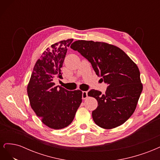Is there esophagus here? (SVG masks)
Masks as SVG:
<instances>
[{"label": "esophagus", "mask_w": 160, "mask_h": 160, "mask_svg": "<svg viewBox=\"0 0 160 160\" xmlns=\"http://www.w3.org/2000/svg\"><path fill=\"white\" fill-rule=\"evenodd\" d=\"M88 98V91H83V93H82V98H83V99H85Z\"/></svg>", "instance_id": "34e87169"}]
</instances>
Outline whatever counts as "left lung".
I'll use <instances>...</instances> for the list:
<instances>
[{
	"label": "left lung",
	"instance_id": "1",
	"mask_svg": "<svg viewBox=\"0 0 160 160\" xmlns=\"http://www.w3.org/2000/svg\"><path fill=\"white\" fill-rule=\"evenodd\" d=\"M71 48L86 58L108 85L105 94L94 89L88 92L98 102L92 112L94 122L107 129L124 123L133 113L143 89L137 65L119 47L106 42L79 40Z\"/></svg>",
	"mask_w": 160,
	"mask_h": 160
}]
</instances>
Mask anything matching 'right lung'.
<instances>
[{"label":"right lung","mask_w":160,"mask_h":160,"mask_svg":"<svg viewBox=\"0 0 160 160\" xmlns=\"http://www.w3.org/2000/svg\"><path fill=\"white\" fill-rule=\"evenodd\" d=\"M72 41H61L47 49L36 62L27 86L31 108L51 129L70 125L82 102L81 91H68L55 83L56 78L62 79L61 68Z\"/></svg>","instance_id":"obj_1"}]
</instances>
